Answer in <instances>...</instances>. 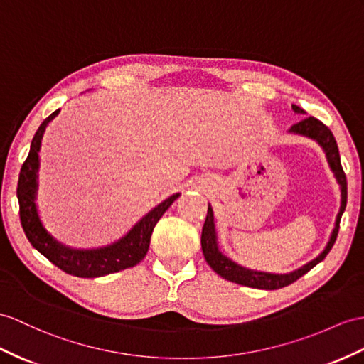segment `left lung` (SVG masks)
Instances as JSON below:
<instances>
[{
  "label": "left lung",
  "mask_w": 364,
  "mask_h": 364,
  "mask_svg": "<svg viewBox=\"0 0 364 364\" xmlns=\"http://www.w3.org/2000/svg\"><path fill=\"white\" fill-rule=\"evenodd\" d=\"M291 109H294L296 114H306L304 109H301L296 105H291ZM289 132L290 134H298V136H304L307 139H312L323 148L327 164H329L331 170L336 179V183L340 185V191H341V205H340L338 215H336V219H335V227L332 230L329 241H327L324 247V250L318 255L315 259L304 264L303 267H299L290 273H270V272L252 270V269L244 267L241 264L235 262L232 258H228L227 255L220 252L216 224H215V215H213V208L208 203L207 219H205V224H203L202 236H200L203 258H205L207 264L219 274V277L225 278L227 281L236 282V284L253 287V289H262V290H277L281 287H286L291 284V282H295L298 278L303 277V274H306L309 270H312L318 262H321L327 256V253L331 252V249L335 244V239L338 236L340 220L346 210V202H348V182H346V174L343 171L341 161H340L338 145H336L332 131L318 119L306 117L301 122L295 123V125L289 129Z\"/></svg>",
  "instance_id": "1"
}]
</instances>
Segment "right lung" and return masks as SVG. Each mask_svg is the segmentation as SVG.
Masks as SVG:
<instances>
[{"instance_id":"obj_1","label":"right lung","mask_w":364,"mask_h":364,"mask_svg":"<svg viewBox=\"0 0 364 364\" xmlns=\"http://www.w3.org/2000/svg\"><path fill=\"white\" fill-rule=\"evenodd\" d=\"M60 109L52 112L35 132L31 144V151L21 166L18 177L16 198L20 203V219L29 242L43 256L57 265L63 272L78 278H99L105 274L115 273L134 267L145 258L149 247L153 230L157 220L171 207V203L181 196L176 193L173 196L159 203L151 211L141 218L129 232L117 241L97 249H74L52 236L43 225L37 207L38 191V168H40V148L41 139L46 127L58 115Z\"/></svg>"}]
</instances>
